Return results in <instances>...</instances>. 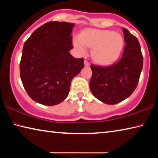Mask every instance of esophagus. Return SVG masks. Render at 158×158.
I'll list each match as a JSON object with an SVG mask.
<instances>
[{
	"label": "esophagus",
	"instance_id": "34e87169",
	"mask_svg": "<svg viewBox=\"0 0 158 158\" xmlns=\"http://www.w3.org/2000/svg\"><path fill=\"white\" fill-rule=\"evenodd\" d=\"M90 65V63L89 61L87 60H84V66L85 67H89Z\"/></svg>",
	"mask_w": 158,
	"mask_h": 158
}]
</instances>
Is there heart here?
Listing matches in <instances>:
<instances>
[{
	"mask_svg": "<svg viewBox=\"0 0 158 158\" xmlns=\"http://www.w3.org/2000/svg\"><path fill=\"white\" fill-rule=\"evenodd\" d=\"M74 44L80 53H86V47H93L92 57L96 63L108 65L118 59L124 47L121 34L109 30L87 29L74 38Z\"/></svg>",
	"mask_w": 158,
	"mask_h": 158,
	"instance_id": "b5f03b06",
	"label": "heart"
}]
</instances>
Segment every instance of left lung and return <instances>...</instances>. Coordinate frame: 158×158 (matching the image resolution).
<instances>
[{
  "label": "left lung",
  "mask_w": 158,
  "mask_h": 158,
  "mask_svg": "<svg viewBox=\"0 0 158 158\" xmlns=\"http://www.w3.org/2000/svg\"><path fill=\"white\" fill-rule=\"evenodd\" d=\"M125 47L121 58L110 66L92 65L90 89L98 100L115 105L132 95L143 68V56L138 40L123 28Z\"/></svg>",
  "instance_id": "left-lung-1"
}]
</instances>
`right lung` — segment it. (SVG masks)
Here are the masks:
<instances>
[{
	"instance_id": "add662e5",
	"label": "right lung",
	"mask_w": 158,
	"mask_h": 158,
	"mask_svg": "<svg viewBox=\"0 0 158 158\" xmlns=\"http://www.w3.org/2000/svg\"><path fill=\"white\" fill-rule=\"evenodd\" d=\"M74 23L49 21L36 29L23 44L20 76L36 102L56 105L68 97L71 81L84 68V59L69 53Z\"/></svg>"
}]
</instances>
